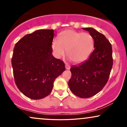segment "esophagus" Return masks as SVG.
<instances>
[{"instance_id":"1","label":"esophagus","mask_w":127,"mask_h":127,"mask_svg":"<svg viewBox=\"0 0 127 127\" xmlns=\"http://www.w3.org/2000/svg\"><path fill=\"white\" fill-rule=\"evenodd\" d=\"M65 68H66V70H69V69H70V65H68V64H65Z\"/></svg>"}]
</instances>
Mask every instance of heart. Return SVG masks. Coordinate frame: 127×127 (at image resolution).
<instances>
[{"label": "heart", "mask_w": 127, "mask_h": 127, "mask_svg": "<svg viewBox=\"0 0 127 127\" xmlns=\"http://www.w3.org/2000/svg\"><path fill=\"white\" fill-rule=\"evenodd\" d=\"M94 47V39L89 33H82L73 30H67L62 32L59 40L55 38L53 41L52 49L54 55L60 58L67 54L73 62H83L86 60Z\"/></svg>", "instance_id": "1"}]
</instances>
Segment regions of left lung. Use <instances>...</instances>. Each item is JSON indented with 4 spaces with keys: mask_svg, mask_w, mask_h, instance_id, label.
<instances>
[{
    "mask_svg": "<svg viewBox=\"0 0 127 127\" xmlns=\"http://www.w3.org/2000/svg\"><path fill=\"white\" fill-rule=\"evenodd\" d=\"M94 39V50L87 60L70 68V90L83 98L95 95L108 81L113 64L112 46L104 34L91 28H83Z\"/></svg>",
    "mask_w": 127,
    "mask_h": 127,
    "instance_id": "8db88e82",
    "label": "left lung"
}]
</instances>
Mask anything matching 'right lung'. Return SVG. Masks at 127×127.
Returning <instances> with one entry per match:
<instances>
[{"label":"right lung","mask_w":127,"mask_h":127,"mask_svg":"<svg viewBox=\"0 0 127 127\" xmlns=\"http://www.w3.org/2000/svg\"><path fill=\"white\" fill-rule=\"evenodd\" d=\"M54 30H38L25 35L15 44L12 65L15 83L25 96L43 98L52 92L54 80L65 70L52 47Z\"/></svg>","instance_id":"obj_1"}]
</instances>
